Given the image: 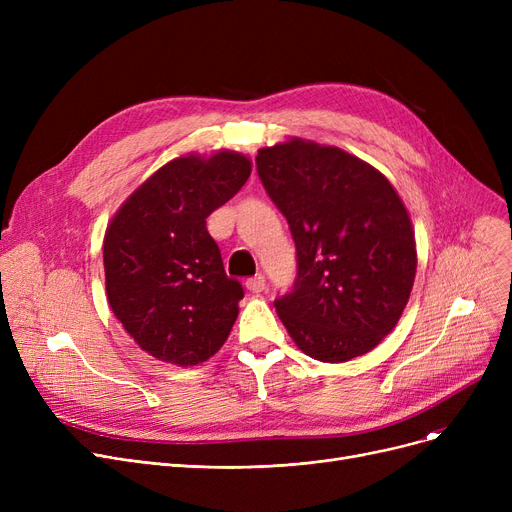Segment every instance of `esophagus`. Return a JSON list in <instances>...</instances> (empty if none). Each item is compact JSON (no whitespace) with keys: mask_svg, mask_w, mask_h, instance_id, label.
<instances>
[{"mask_svg":"<svg viewBox=\"0 0 512 512\" xmlns=\"http://www.w3.org/2000/svg\"><path fill=\"white\" fill-rule=\"evenodd\" d=\"M245 286H247V290H251V292L259 294V292H263V288H265V278H263V276H255V278H249Z\"/></svg>","mask_w":512,"mask_h":512,"instance_id":"esophagus-1","label":"esophagus"}]
</instances>
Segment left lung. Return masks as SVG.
I'll list each match as a JSON object with an SVG mask.
<instances>
[{
    "label": "left lung",
    "instance_id": "1",
    "mask_svg": "<svg viewBox=\"0 0 512 512\" xmlns=\"http://www.w3.org/2000/svg\"><path fill=\"white\" fill-rule=\"evenodd\" d=\"M257 172L297 245V282L274 303L290 338L324 363L373 351L396 328L417 272L396 188L357 155L299 137L261 147Z\"/></svg>",
    "mask_w": 512,
    "mask_h": 512
}]
</instances>
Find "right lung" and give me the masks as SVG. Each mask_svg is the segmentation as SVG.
<instances>
[{
  "mask_svg": "<svg viewBox=\"0 0 512 512\" xmlns=\"http://www.w3.org/2000/svg\"><path fill=\"white\" fill-rule=\"evenodd\" d=\"M249 176L251 159L238 151L174 157L107 224V303L157 361L199 365L220 351L234 326L245 292L226 276L205 220Z\"/></svg>",
  "mask_w": 512,
  "mask_h": 512,
  "instance_id": "obj_1",
  "label": "right lung"
}]
</instances>
